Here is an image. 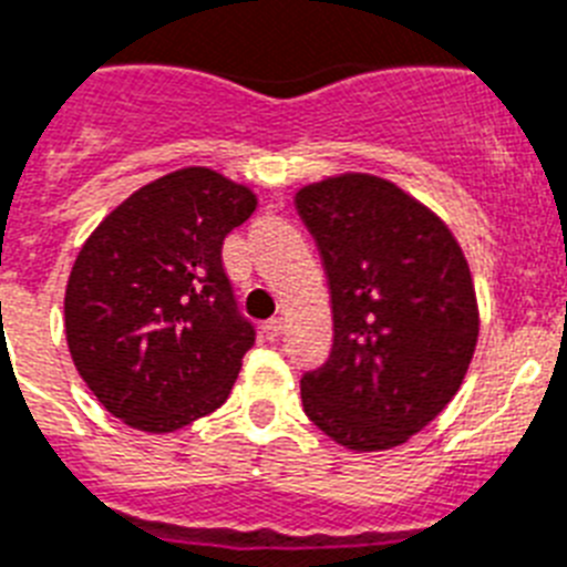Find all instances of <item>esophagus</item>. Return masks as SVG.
<instances>
[{
	"mask_svg": "<svg viewBox=\"0 0 567 567\" xmlns=\"http://www.w3.org/2000/svg\"><path fill=\"white\" fill-rule=\"evenodd\" d=\"M282 320H279V317H274V320H265L261 322V331H265V337H268V340H276V337L282 334Z\"/></svg>",
	"mask_w": 567,
	"mask_h": 567,
	"instance_id": "34e87169",
	"label": "esophagus"
}]
</instances>
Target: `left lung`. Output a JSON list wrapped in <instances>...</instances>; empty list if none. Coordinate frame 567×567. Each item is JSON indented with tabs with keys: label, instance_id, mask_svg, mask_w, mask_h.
Instances as JSON below:
<instances>
[{
	"label": "left lung",
	"instance_id": "obj_1",
	"mask_svg": "<svg viewBox=\"0 0 567 567\" xmlns=\"http://www.w3.org/2000/svg\"><path fill=\"white\" fill-rule=\"evenodd\" d=\"M331 288L334 342L302 374V406L337 444L372 453L453 401L478 340L467 259L435 213L374 175L297 193Z\"/></svg>",
	"mask_w": 567,
	"mask_h": 567
}]
</instances>
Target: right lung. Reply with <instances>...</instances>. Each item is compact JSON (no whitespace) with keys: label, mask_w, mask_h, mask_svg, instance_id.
<instances>
[{"label":"right lung","mask_w":567,"mask_h":567,"mask_svg":"<svg viewBox=\"0 0 567 567\" xmlns=\"http://www.w3.org/2000/svg\"><path fill=\"white\" fill-rule=\"evenodd\" d=\"M256 195L187 166L100 221L65 288V337L103 406L144 432H175L227 401L256 342L221 245Z\"/></svg>","instance_id":"obj_1"}]
</instances>
